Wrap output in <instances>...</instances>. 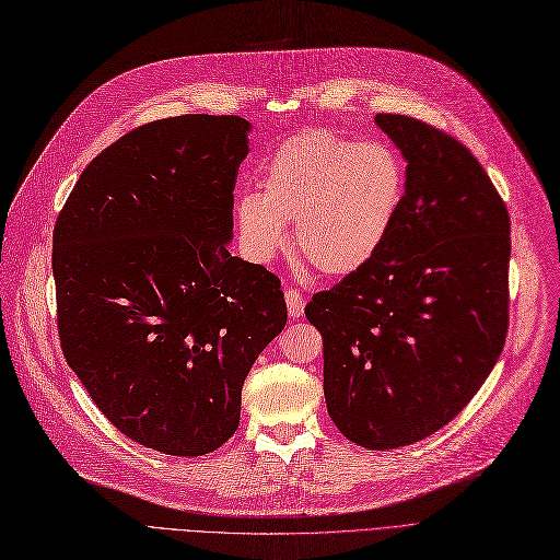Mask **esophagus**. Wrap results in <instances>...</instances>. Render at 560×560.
<instances>
[{
  "label": "esophagus",
  "instance_id": "1",
  "mask_svg": "<svg viewBox=\"0 0 560 560\" xmlns=\"http://www.w3.org/2000/svg\"><path fill=\"white\" fill-rule=\"evenodd\" d=\"M285 304H288V314H291V318H300L304 314V298L298 288H293V285L285 288Z\"/></svg>",
  "mask_w": 560,
  "mask_h": 560
}]
</instances>
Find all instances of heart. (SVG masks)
<instances>
[{
    "label": "heart",
    "mask_w": 560,
    "mask_h": 560,
    "mask_svg": "<svg viewBox=\"0 0 560 560\" xmlns=\"http://www.w3.org/2000/svg\"><path fill=\"white\" fill-rule=\"evenodd\" d=\"M406 186V161L392 144L308 129L279 144L260 194H244L235 214L256 258H275L285 246L283 223L295 221L298 256L318 275L348 277L378 256Z\"/></svg>",
    "instance_id": "obj_1"
}]
</instances>
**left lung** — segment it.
<instances>
[{
    "label": "left lung",
    "mask_w": 560,
    "mask_h": 560,
    "mask_svg": "<svg viewBox=\"0 0 560 560\" xmlns=\"http://www.w3.org/2000/svg\"><path fill=\"white\" fill-rule=\"evenodd\" d=\"M408 161L378 256L304 314L323 335L327 412L369 450L418 443L454 420L499 362L510 323V214L464 142L376 115Z\"/></svg>",
    "instance_id": "8db88e82"
}]
</instances>
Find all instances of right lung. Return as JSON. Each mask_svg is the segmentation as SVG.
Returning <instances> with one entry per match:
<instances>
[{"mask_svg": "<svg viewBox=\"0 0 560 560\" xmlns=\"http://www.w3.org/2000/svg\"><path fill=\"white\" fill-rule=\"evenodd\" d=\"M246 131L237 115L142 124L55 221L61 353L113 427L175 457L233 436L248 369L288 318L279 277L225 246Z\"/></svg>", "mask_w": 560, "mask_h": 560, "instance_id": "obj_1", "label": "right lung"}]
</instances>
